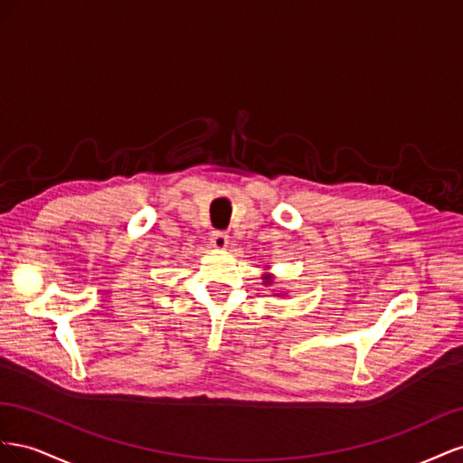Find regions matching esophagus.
<instances>
[{"label": "esophagus", "mask_w": 463, "mask_h": 463, "mask_svg": "<svg viewBox=\"0 0 463 463\" xmlns=\"http://www.w3.org/2000/svg\"><path fill=\"white\" fill-rule=\"evenodd\" d=\"M209 241H211V246H213V248L224 250V248H227V244H229V234L222 232V231H213V232H211V236H209Z\"/></svg>", "instance_id": "esophagus-1"}]
</instances>
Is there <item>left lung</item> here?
Segmentation results:
<instances>
[{
	"label": "left lung",
	"instance_id": "8db88e82",
	"mask_svg": "<svg viewBox=\"0 0 463 463\" xmlns=\"http://www.w3.org/2000/svg\"><path fill=\"white\" fill-rule=\"evenodd\" d=\"M271 281H273V277H271V275H268V273H266V275H263V283H266V285H269Z\"/></svg>",
	"mask_w": 463,
	"mask_h": 463
}]
</instances>
